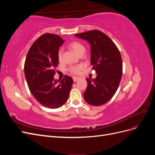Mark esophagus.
<instances>
[{"mask_svg": "<svg viewBox=\"0 0 155 155\" xmlns=\"http://www.w3.org/2000/svg\"><path fill=\"white\" fill-rule=\"evenodd\" d=\"M79 79V78L78 77H73V80H74V82L78 81Z\"/></svg>", "mask_w": 155, "mask_h": 155, "instance_id": "34e87169", "label": "esophagus"}]
</instances>
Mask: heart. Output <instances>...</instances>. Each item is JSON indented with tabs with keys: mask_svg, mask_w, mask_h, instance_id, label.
<instances>
[{
	"mask_svg": "<svg viewBox=\"0 0 155 155\" xmlns=\"http://www.w3.org/2000/svg\"><path fill=\"white\" fill-rule=\"evenodd\" d=\"M69 48L72 51H74V52L78 55L83 54L85 51V46H84L81 43H79V42H78V41H74V42H72L71 43H70ZM62 54H63V50L59 49L58 53V57L59 61H61L62 59ZM83 68H84V66L83 64H79V65H76V66H72L69 67L68 70L70 72H71L72 74H78L80 73L81 70H83Z\"/></svg>",
	"mask_w": 155,
	"mask_h": 155,
	"instance_id": "heart-1",
	"label": "heart"
}]
</instances>
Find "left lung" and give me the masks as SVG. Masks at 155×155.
I'll return each instance as SVG.
<instances>
[{"mask_svg":"<svg viewBox=\"0 0 155 155\" xmlns=\"http://www.w3.org/2000/svg\"><path fill=\"white\" fill-rule=\"evenodd\" d=\"M91 45L92 69L97 74L95 79L87 78L88 85L83 93L87 104L99 106L113 97L122 76V59L117 46L102 31L94 30L75 34Z\"/></svg>","mask_w":155,"mask_h":155,"instance_id":"obj_1","label":"left lung"}]
</instances>
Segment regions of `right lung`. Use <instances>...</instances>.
Instances as JSON below:
<instances>
[{
	"label": "right lung",
	"mask_w": 155,
	"mask_h": 155,
	"mask_svg": "<svg viewBox=\"0 0 155 155\" xmlns=\"http://www.w3.org/2000/svg\"><path fill=\"white\" fill-rule=\"evenodd\" d=\"M64 41L52 34H43L31 46L25 63V74L30 91L39 103L56 109L67 102L73 84L71 77L65 76L54 80L58 67V53Z\"/></svg>",
	"instance_id": "right-lung-1"
}]
</instances>
